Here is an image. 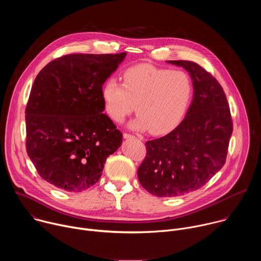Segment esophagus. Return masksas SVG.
<instances>
[{"label":"esophagus","mask_w":261,"mask_h":261,"mask_svg":"<svg viewBox=\"0 0 261 261\" xmlns=\"http://www.w3.org/2000/svg\"><path fill=\"white\" fill-rule=\"evenodd\" d=\"M124 138H126V139H128V138H136L134 135H131V134H129V133H124Z\"/></svg>","instance_id":"1"}]
</instances>
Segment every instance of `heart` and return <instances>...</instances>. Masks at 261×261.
Listing matches in <instances>:
<instances>
[{
    "instance_id": "b5f03b06",
    "label": "heart",
    "mask_w": 261,
    "mask_h": 261,
    "mask_svg": "<svg viewBox=\"0 0 261 261\" xmlns=\"http://www.w3.org/2000/svg\"><path fill=\"white\" fill-rule=\"evenodd\" d=\"M191 93V81L185 72L153 65L131 67L124 73L123 85L109 79L102 87L105 109L111 119L122 123L136 105L138 117L130 127L150 129L153 134L166 133L178 124Z\"/></svg>"
}]
</instances>
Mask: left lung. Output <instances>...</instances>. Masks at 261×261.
Listing matches in <instances>:
<instances>
[{
	"mask_svg": "<svg viewBox=\"0 0 261 261\" xmlns=\"http://www.w3.org/2000/svg\"><path fill=\"white\" fill-rule=\"evenodd\" d=\"M190 74L193 100L180 124L167 135L145 142L137 170L142 187L158 197H175L205 185L225 163L232 121L217 80L198 64L167 61Z\"/></svg>",
	"mask_w": 261,
	"mask_h": 261,
	"instance_id": "left-lung-1",
	"label": "left lung"
}]
</instances>
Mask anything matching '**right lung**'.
I'll return each mask as SVG.
<instances>
[{"instance_id":"right-lung-1","label":"right lung","mask_w":261,"mask_h":261,"mask_svg":"<svg viewBox=\"0 0 261 261\" xmlns=\"http://www.w3.org/2000/svg\"><path fill=\"white\" fill-rule=\"evenodd\" d=\"M126 55H67L35 79L25 108L27 153L57 188L92 187L106 158L122 144L121 131L103 114L102 86Z\"/></svg>"}]
</instances>
